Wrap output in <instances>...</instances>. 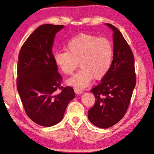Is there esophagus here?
<instances>
[{"label": "esophagus", "mask_w": 154, "mask_h": 154, "mask_svg": "<svg viewBox=\"0 0 154 154\" xmlns=\"http://www.w3.org/2000/svg\"><path fill=\"white\" fill-rule=\"evenodd\" d=\"M74 91H75V93L77 94H82L83 92L82 90H80V89H79V88H74Z\"/></svg>", "instance_id": "obj_1"}]
</instances>
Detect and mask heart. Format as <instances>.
Here are the masks:
<instances>
[{
	"label": "heart",
	"instance_id": "heart-1",
	"mask_svg": "<svg viewBox=\"0 0 154 154\" xmlns=\"http://www.w3.org/2000/svg\"><path fill=\"white\" fill-rule=\"evenodd\" d=\"M67 51H58L54 54V60L64 75H71L79 66L76 74L67 81L68 84L83 88L92 79H101L111 66L113 59V45L105 37L81 34L71 38L66 45Z\"/></svg>",
	"mask_w": 154,
	"mask_h": 154
}]
</instances>
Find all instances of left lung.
<instances>
[{"mask_svg":"<svg viewBox=\"0 0 154 154\" xmlns=\"http://www.w3.org/2000/svg\"><path fill=\"white\" fill-rule=\"evenodd\" d=\"M113 31V59L106 75L90 90L96 102L88 113L91 123L108 128L121 120L128 108L136 85L132 51L118 28L106 24Z\"/></svg>","mask_w":154,"mask_h":154,"instance_id":"8db88e82","label":"left lung"}]
</instances>
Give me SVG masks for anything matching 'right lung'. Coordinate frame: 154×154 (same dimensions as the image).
I'll list each match as a JSON object with an SVG mask.
<instances>
[{"mask_svg": "<svg viewBox=\"0 0 154 154\" xmlns=\"http://www.w3.org/2000/svg\"><path fill=\"white\" fill-rule=\"evenodd\" d=\"M62 25L40 26L23 44L17 62V89L27 116L40 126L59 123L68 104L75 97L72 87H62L52 46ZM58 89L61 92L55 95Z\"/></svg>", "mask_w": 154, "mask_h": 154, "instance_id": "right-lung-1", "label": "right lung"}]
</instances>
